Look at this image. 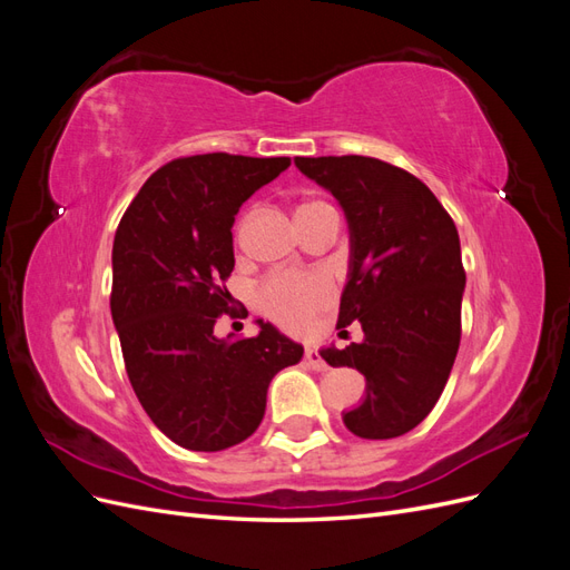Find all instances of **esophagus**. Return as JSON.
Masks as SVG:
<instances>
[{
	"label": "esophagus",
	"instance_id": "obj_1",
	"mask_svg": "<svg viewBox=\"0 0 570 570\" xmlns=\"http://www.w3.org/2000/svg\"><path fill=\"white\" fill-rule=\"evenodd\" d=\"M304 361H306V364L308 366H312V368H325V358L321 356V352L318 350H306V354H304Z\"/></svg>",
	"mask_w": 570,
	"mask_h": 570
}]
</instances>
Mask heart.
<instances>
[{
    "label": "heart",
    "instance_id": "b5f03b06",
    "mask_svg": "<svg viewBox=\"0 0 570 570\" xmlns=\"http://www.w3.org/2000/svg\"><path fill=\"white\" fill-rule=\"evenodd\" d=\"M323 202H306L314 206ZM258 308L275 323L287 327H304L316 312L333 299V283L318 271L306 273H273L256 292Z\"/></svg>",
    "mask_w": 570,
    "mask_h": 570
}]
</instances>
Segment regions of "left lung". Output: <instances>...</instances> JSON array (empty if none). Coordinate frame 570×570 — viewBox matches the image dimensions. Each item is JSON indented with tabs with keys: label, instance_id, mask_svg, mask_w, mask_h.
Masks as SVG:
<instances>
[{
	"label": "left lung",
	"instance_id": "8db88e82",
	"mask_svg": "<svg viewBox=\"0 0 570 570\" xmlns=\"http://www.w3.org/2000/svg\"><path fill=\"white\" fill-rule=\"evenodd\" d=\"M295 164L340 202L350 226L337 327L358 321L364 340L321 352L366 377L364 402L342 421L356 438H400L433 411L459 352L465 271L456 226L425 183L387 161L350 154Z\"/></svg>",
	"mask_w": 570,
	"mask_h": 570
}]
</instances>
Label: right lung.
<instances>
[{
	"label": "right lung",
	"mask_w": 570,
	"mask_h": 570,
	"mask_svg": "<svg viewBox=\"0 0 570 570\" xmlns=\"http://www.w3.org/2000/svg\"><path fill=\"white\" fill-rule=\"evenodd\" d=\"M287 157L214 151L168 161L130 202L114 237L111 318L130 385L151 423L193 452L247 440L266 411L273 375L304 347L256 321V337L218 340L230 312L233 223ZM230 337V335H228Z\"/></svg>",
	"instance_id": "obj_1"
}]
</instances>
